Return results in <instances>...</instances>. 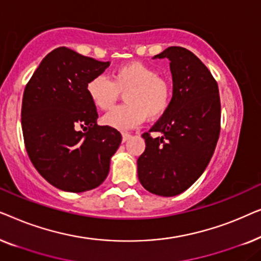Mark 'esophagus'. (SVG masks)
<instances>
[{
    "instance_id": "1",
    "label": "esophagus",
    "mask_w": 261,
    "mask_h": 261,
    "mask_svg": "<svg viewBox=\"0 0 261 261\" xmlns=\"http://www.w3.org/2000/svg\"><path fill=\"white\" fill-rule=\"evenodd\" d=\"M130 137H132L130 133H122V141H123V142L127 141L128 139H129Z\"/></svg>"
}]
</instances>
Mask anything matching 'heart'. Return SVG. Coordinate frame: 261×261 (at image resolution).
I'll use <instances>...</instances> for the list:
<instances>
[{
  "mask_svg": "<svg viewBox=\"0 0 261 261\" xmlns=\"http://www.w3.org/2000/svg\"><path fill=\"white\" fill-rule=\"evenodd\" d=\"M92 105L101 110L112 109L124 94L127 103L116 107L103 116L106 126L116 129H130L146 117L158 119L170 107L172 85L158 74L154 67L141 62L123 64L112 72V80L105 74L92 77L85 87Z\"/></svg>",
  "mask_w": 261,
  "mask_h": 261,
  "instance_id": "heart-1",
  "label": "heart"
}]
</instances>
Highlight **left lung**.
<instances>
[{"mask_svg":"<svg viewBox=\"0 0 261 261\" xmlns=\"http://www.w3.org/2000/svg\"><path fill=\"white\" fill-rule=\"evenodd\" d=\"M154 58H169L173 80L170 107L142 134L145 152L138 159V177L152 194L179 195L201 177L215 151L221 129L217 82L194 53L167 47ZM161 135L151 137V132Z\"/></svg>","mask_w":261,"mask_h":261,"instance_id":"8db88e82","label":"left lung"}]
</instances>
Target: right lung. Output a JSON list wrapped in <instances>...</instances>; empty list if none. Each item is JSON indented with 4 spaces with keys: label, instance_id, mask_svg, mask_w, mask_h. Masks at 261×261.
Segmentation results:
<instances>
[{
    "label": "right lung",
    "instance_id": "add662e5",
    "mask_svg": "<svg viewBox=\"0 0 261 261\" xmlns=\"http://www.w3.org/2000/svg\"><path fill=\"white\" fill-rule=\"evenodd\" d=\"M109 65L58 47L42 59L24 88L26 151L38 172L60 190L83 192L102 184L122 140L115 128L98 126L97 110L85 90Z\"/></svg>",
    "mask_w": 261,
    "mask_h": 261
}]
</instances>
